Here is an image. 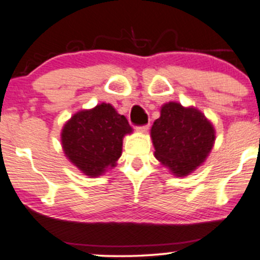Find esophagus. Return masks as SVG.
Listing matches in <instances>:
<instances>
[{
    "label": "esophagus",
    "instance_id": "obj_1",
    "mask_svg": "<svg viewBox=\"0 0 260 260\" xmlns=\"http://www.w3.org/2000/svg\"><path fill=\"white\" fill-rule=\"evenodd\" d=\"M149 129V124H144V125H138L136 127V131L138 133H147V131Z\"/></svg>",
    "mask_w": 260,
    "mask_h": 260
}]
</instances>
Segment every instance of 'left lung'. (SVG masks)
Instances as JSON below:
<instances>
[{
	"label": "left lung",
	"instance_id": "left-lung-1",
	"mask_svg": "<svg viewBox=\"0 0 260 260\" xmlns=\"http://www.w3.org/2000/svg\"><path fill=\"white\" fill-rule=\"evenodd\" d=\"M154 155L176 176L200 167L215 143V128L201 111L178 102L165 104L150 129Z\"/></svg>",
	"mask_w": 260,
	"mask_h": 260
}]
</instances>
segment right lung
<instances>
[{"instance_id": "obj_1", "label": "right lung", "mask_w": 260, "mask_h": 260, "mask_svg": "<svg viewBox=\"0 0 260 260\" xmlns=\"http://www.w3.org/2000/svg\"><path fill=\"white\" fill-rule=\"evenodd\" d=\"M132 133L127 118L110 104L76 112L61 131L65 155L85 175L96 178L116 165L125 135Z\"/></svg>"}]
</instances>
